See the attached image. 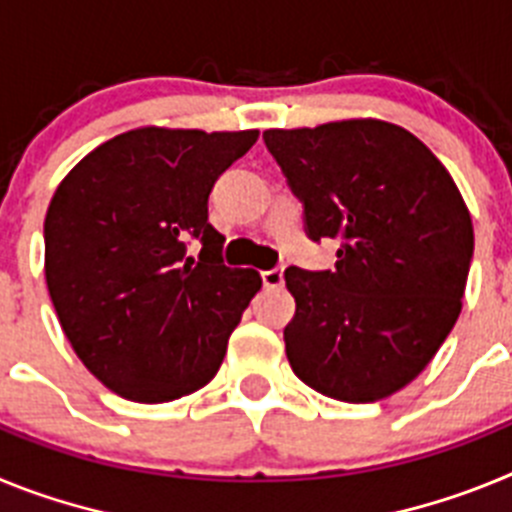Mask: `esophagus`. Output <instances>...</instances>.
I'll use <instances>...</instances> for the list:
<instances>
[{"instance_id": "1", "label": "esophagus", "mask_w": 512, "mask_h": 512, "mask_svg": "<svg viewBox=\"0 0 512 512\" xmlns=\"http://www.w3.org/2000/svg\"><path fill=\"white\" fill-rule=\"evenodd\" d=\"M261 279H264V287H279V284L284 282V271L282 269L261 271Z\"/></svg>"}]
</instances>
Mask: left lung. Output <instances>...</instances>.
I'll list each match as a JSON object with an SVG mask.
<instances>
[{"mask_svg": "<svg viewBox=\"0 0 512 512\" xmlns=\"http://www.w3.org/2000/svg\"><path fill=\"white\" fill-rule=\"evenodd\" d=\"M305 205L312 241L338 238L333 271L289 266L292 372L341 402L395 395L454 328L474 253L464 197L423 140L384 120L266 130Z\"/></svg>", "mask_w": 512, "mask_h": 512, "instance_id": "1", "label": "left lung"}]
</instances>
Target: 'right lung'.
<instances>
[{"label":"right lung","instance_id":"1","mask_svg":"<svg viewBox=\"0 0 512 512\" xmlns=\"http://www.w3.org/2000/svg\"><path fill=\"white\" fill-rule=\"evenodd\" d=\"M259 130L135 128L66 174L45 212V284L89 372L133 402L205 387L261 289L259 271L223 264L207 223L217 176ZM197 237V260L186 241Z\"/></svg>","mask_w":512,"mask_h":512}]
</instances>
